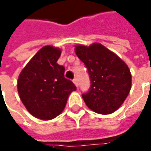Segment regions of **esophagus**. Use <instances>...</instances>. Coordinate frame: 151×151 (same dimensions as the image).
I'll use <instances>...</instances> for the list:
<instances>
[{"instance_id": "obj_1", "label": "esophagus", "mask_w": 151, "mask_h": 151, "mask_svg": "<svg viewBox=\"0 0 151 151\" xmlns=\"http://www.w3.org/2000/svg\"><path fill=\"white\" fill-rule=\"evenodd\" d=\"M73 83L75 84L76 87H78V79H77V78H74V79L73 80Z\"/></svg>"}]
</instances>
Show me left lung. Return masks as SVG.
Wrapping results in <instances>:
<instances>
[{
    "label": "left lung",
    "instance_id": "left-lung-1",
    "mask_svg": "<svg viewBox=\"0 0 151 151\" xmlns=\"http://www.w3.org/2000/svg\"><path fill=\"white\" fill-rule=\"evenodd\" d=\"M77 56L88 68L91 86L83 93L86 105L98 114H111L122 106L132 88L126 63L101 44L76 45Z\"/></svg>",
    "mask_w": 151,
    "mask_h": 151
}]
</instances>
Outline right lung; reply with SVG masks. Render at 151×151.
Here are the masks:
<instances>
[{"mask_svg":"<svg viewBox=\"0 0 151 151\" xmlns=\"http://www.w3.org/2000/svg\"><path fill=\"white\" fill-rule=\"evenodd\" d=\"M61 50L47 45L37 52L19 73L17 88L30 114L51 120L62 112L70 93L77 88L64 78L65 68L57 63Z\"/></svg>","mask_w":151,"mask_h":151,"instance_id":"obj_1","label":"right lung"}]
</instances>
